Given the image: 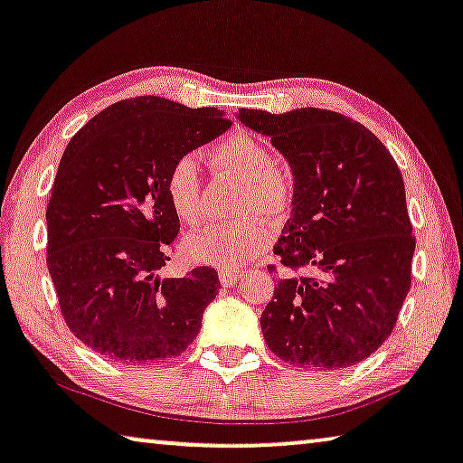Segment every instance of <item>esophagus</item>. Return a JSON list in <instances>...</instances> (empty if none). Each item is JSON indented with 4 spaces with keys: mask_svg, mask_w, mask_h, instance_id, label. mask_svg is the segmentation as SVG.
I'll list each match as a JSON object with an SVG mask.
<instances>
[{
    "mask_svg": "<svg viewBox=\"0 0 463 463\" xmlns=\"http://www.w3.org/2000/svg\"><path fill=\"white\" fill-rule=\"evenodd\" d=\"M219 279H222L223 286H236L240 281V271H236V269H222L219 271Z\"/></svg>",
    "mask_w": 463,
    "mask_h": 463,
    "instance_id": "esophagus-1",
    "label": "esophagus"
}]
</instances>
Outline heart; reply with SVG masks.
<instances>
[{"mask_svg":"<svg viewBox=\"0 0 463 463\" xmlns=\"http://www.w3.org/2000/svg\"><path fill=\"white\" fill-rule=\"evenodd\" d=\"M217 172L241 182L233 204L236 215H256L279 222L294 203L296 182L286 165L277 163L271 148L250 134H233L209 151ZM169 207L182 223L196 227L203 222V182L196 161L184 155L169 165L163 180ZM269 230L259 219L246 217L233 223H217L196 232L186 241L192 259L222 269H238L267 244Z\"/></svg>","mask_w":463,"mask_h":463,"instance_id":"1","label":"heart"}]
</instances>
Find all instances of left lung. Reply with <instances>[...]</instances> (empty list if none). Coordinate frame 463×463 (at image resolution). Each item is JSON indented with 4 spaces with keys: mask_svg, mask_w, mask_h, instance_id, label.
Listing matches in <instances>:
<instances>
[{
    "mask_svg": "<svg viewBox=\"0 0 463 463\" xmlns=\"http://www.w3.org/2000/svg\"><path fill=\"white\" fill-rule=\"evenodd\" d=\"M238 119L271 137L296 182L273 246L288 275L260 317L267 345L302 368L358 364L385 344L411 286L416 238L400 167L366 126L337 111L240 109Z\"/></svg>",
    "mask_w": 463,
    "mask_h": 463,
    "instance_id": "obj_1",
    "label": "left lung"
}]
</instances>
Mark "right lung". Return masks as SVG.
<instances>
[{
    "mask_svg": "<svg viewBox=\"0 0 463 463\" xmlns=\"http://www.w3.org/2000/svg\"><path fill=\"white\" fill-rule=\"evenodd\" d=\"M215 108L163 97L109 105L68 142L47 204V269L68 329L124 364H161L201 331L217 271L161 279L180 232L163 180L169 165L223 134Z\"/></svg>",
    "mask_w": 463,
    "mask_h": 463,
    "instance_id": "1",
    "label": "right lung"
}]
</instances>
